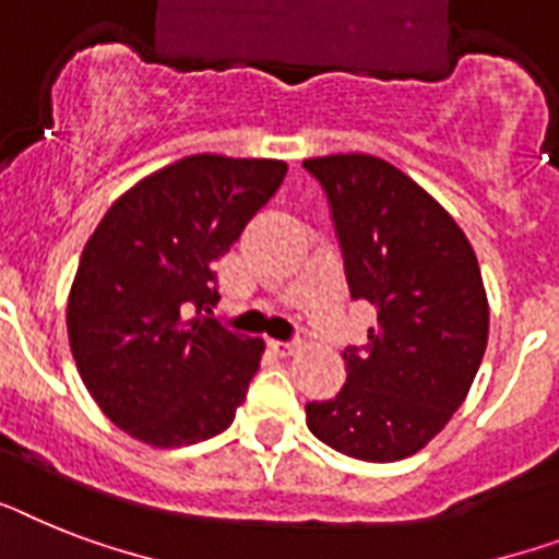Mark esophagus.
<instances>
[{"instance_id":"esophagus-1","label":"esophagus","mask_w":559,"mask_h":559,"mask_svg":"<svg viewBox=\"0 0 559 559\" xmlns=\"http://www.w3.org/2000/svg\"><path fill=\"white\" fill-rule=\"evenodd\" d=\"M298 347H301V342H272V350L278 353V356H293Z\"/></svg>"}]
</instances>
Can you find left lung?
Segmentation results:
<instances>
[{"mask_svg":"<svg viewBox=\"0 0 559 559\" xmlns=\"http://www.w3.org/2000/svg\"><path fill=\"white\" fill-rule=\"evenodd\" d=\"M324 186L353 298L379 312L347 347V382L307 405V428L361 462L421 451L465 402L488 344L474 247L416 180L373 154L304 160Z\"/></svg>","mask_w":559,"mask_h":559,"instance_id":"8db88e82","label":"left lung"}]
</instances>
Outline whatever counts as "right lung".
<instances>
[{
    "instance_id": "right-lung-1",
    "label": "right lung",
    "mask_w": 559,
    "mask_h": 559,
    "mask_svg": "<svg viewBox=\"0 0 559 559\" xmlns=\"http://www.w3.org/2000/svg\"><path fill=\"white\" fill-rule=\"evenodd\" d=\"M284 175V160L192 154L120 194L85 243L68 342L99 411L129 437L183 448L233 425L264 338L212 319V266Z\"/></svg>"
}]
</instances>
